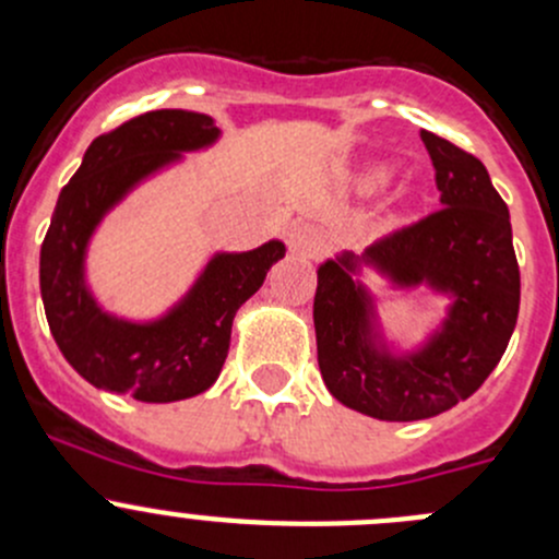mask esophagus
Listing matches in <instances>:
<instances>
[{"label":"esophagus","mask_w":559,"mask_h":559,"mask_svg":"<svg viewBox=\"0 0 559 559\" xmlns=\"http://www.w3.org/2000/svg\"><path fill=\"white\" fill-rule=\"evenodd\" d=\"M289 248L295 253H300V257L316 259L324 253L326 238L319 227H313V224H297L289 233Z\"/></svg>","instance_id":"34e87169"}]
</instances>
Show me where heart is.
<instances>
[{"label":"heart","instance_id":"obj_1","mask_svg":"<svg viewBox=\"0 0 559 559\" xmlns=\"http://www.w3.org/2000/svg\"><path fill=\"white\" fill-rule=\"evenodd\" d=\"M384 180H386V175H384V173L376 175V183H384Z\"/></svg>","mask_w":559,"mask_h":559}]
</instances>
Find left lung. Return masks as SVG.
Wrapping results in <instances>:
<instances>
[{"instance_id": "1", "label": "left lung", "mask_w": 559, "mask_h": 559, "mask_svg": "<svg viewBox=\"0 0 559 559\" xmlns=\"http://www.w3.org/2000/svg\"><path fill=\"white\" fill-rule=\"evenodd\" d=\"M441 211L319 267L313 326L332 397L381 421L430 419L467 400L503 357L520 316V264L511 218L487 167L421 129ZM362 266L401 288L425 283L453 297L448 319L416 353L392 355L374 307L356 281Z\"/></svg>"}]
</instances>
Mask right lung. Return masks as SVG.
Returning a JSON list of instances; mask_svg holds the SVG:
<instances>
[{"mask_svg": "<svg viewBox=\"0 0 559 559\" xmlns=\"http://www.w3.org/2000/svg\"><path fill=\"white\" fill-rule=\"evenodd\" d=\"M222 129L205 112L151 110L99 134L61 189L39 248V292L50 335L67 362L97 389L140 403H175L213 386L224 368L233 319L286 246L216 253L183 300L154 321L107 313L86 286V248L107 211L140 180L186 151L213 145Z\"/></svg>", "mask_w": 559, "mask_h": 559, "instance_id": "1", "label": "right lung"}]
</instances>
